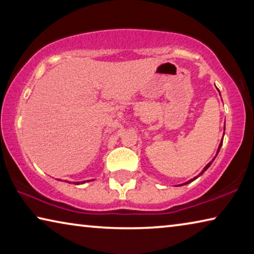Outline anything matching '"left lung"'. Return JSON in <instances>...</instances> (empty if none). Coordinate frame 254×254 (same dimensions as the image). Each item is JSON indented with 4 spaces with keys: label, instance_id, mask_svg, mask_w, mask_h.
<instances>
[{
    "label": "left lung",
    "instance_id": "obj_1",
    "mask_svg": "<svg viewBox=\"0 0 254 254\" xmlns=\"http://www.w3.org/2000/svg\"><path fill=\"white\" fill-rule=\"evenodd\" d=\"M218 92H220V91H218ZM224 130H225V127H224ZM222 143H223V140L221 141V143H220V145H218V149H217L216 156H217V153H218V152H220V149H221V147H222ZM216 156H215V157L213 158V160H212V161H209V162L207 163V165H206V166H205V168H204L203 170H201V171H200V174H199L198 176H196V177H194V178H192V179H190V180H188V182H186V183H184V184H182V185H178V186H183V185H187V184H189V183L194 182V180H195V179H197V178H198V177H199V176H201V175H203V174L205 173V171H206V170H207V169L209 168V166H210V165H212V162H213V161L215 160V158H216Z\"/></svg>",
    "mask_w": 254,
    "mask_h": 254
}]
</instances>
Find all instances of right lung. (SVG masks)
Segmentation results:
<instances>
[{"label": "right lung", "mask_w": 254, "mask_h": 254, "mask_svg": "<svg viewBox=\"0 0 254 254\" xmlns=\"http://www.w3.org/2000/svg\"><path fill=\"white\" fill-rule=\"evenodd\" d=\"M86 182H91V180H85V182H75V183H72V184L79 185V184H84V183H86Z\"/></svg>", "instance_id": "obj_1"}]
</instances>
